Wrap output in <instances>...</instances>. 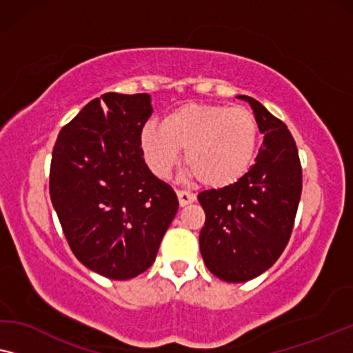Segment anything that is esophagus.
Here are the masks:
<instances>
[{"label": "esophagus", "mask_w": 353, "mask_h": 353, "mask_svg": "<svg viewBox=\"0 0 353 353\" xmlns=\"http://www.w3.org/2000/svg\"><path fill=\"white\" fill-rule=\"evenodd\" d=\"M177 198H179V205L181 206H187L196 200L195 193L187 192V190H177Z\"/></svg>", "instance_id": "obj_1"}]
</instances>
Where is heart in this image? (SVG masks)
<instances>
[{"label":"heart","mask_w":353,"mask_h":353,"mask_svg":"<svg viewBox=\"0 0 353 353\" xmlns=\"http://www.w3.org/2000/svg\"><path fill=\"white\" fill-rule=\"evenodd\" d=\"M259 129L245 107L183 103L141 132L147 165L158 177H168L185 150L188 176L208 187L221 188L246 174L254 160Z\"/></svg>","instance_id":"obj_1"}]
</instances>
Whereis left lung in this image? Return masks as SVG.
Here are the masks:
<instances>
[{
    "label": "left lung",
    "mask_w": 353,
    "mask_h": 353,
    "mask_svg": "<svg viewBox=\"0 0 353 353\" xmlns=\"http://www.w3.org/2000/svg\"><path fill=\"white\" fill-rule=\"evenodd\" d=\"M264 141L250 171L232 185L198 193L206 214L200 251L211 274L228 283L259 276L285 251L302 192L297 147L286 125L250 96Z\"/></svg>",
    "instance_id": "8db88e82"
}]
</instances>
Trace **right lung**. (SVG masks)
<instances>
[{
    "label": "right lung",
    "instance_id": "right-lung-1",
    "mask_svg": "<svg viewBox=\"0 0 353 353\" xmlns=\"http://www.w3.org/2000/svg\"><path fill=\"white\" fill-rule=\"evenodd\" d=\"M148 94L107 92L62 128L49 193L77 259L112 280L141 275L155 261L179 201L143 160Z\"/></svg>",
    "mask_w": 353,
    "mask_h": 353
}]
</instances>
